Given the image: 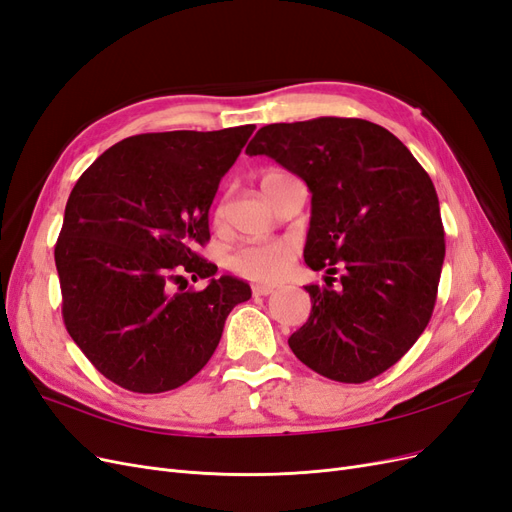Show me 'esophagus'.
I'll list each match as a JSON object with an SVG mask.
<instances>
[{
	"label": "esophagus",
	"instance_id": "34e87169",
	"mask_svg": "<svg viewBox=\"0 0 512 512\" xmlns=\"http://www.w3.org/2000/svg\"><path fill=\"white\" fill-rule=\"evenodd\" d=\"M271 292H273V286H252L254 297H269Z\"/></svg>",
	"mask_w": 512,
	"mask_h": 512
}]
</instances>
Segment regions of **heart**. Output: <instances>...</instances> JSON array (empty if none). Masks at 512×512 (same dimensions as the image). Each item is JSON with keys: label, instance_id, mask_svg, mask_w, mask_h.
Returning <instances> with one entry per match:
<instances>
[{"label": "heart", "instance_id": "b5f03b06", "mask_svg": "<svg viewBox=\"0 0 512 512\" xmlns=\"http://www.w3.org/2000/svg\"><path fill=\"white\" fill-rule=\"evenodd\" d=\"M288 173L284 170H265L260 177V185L265 194L269 192L275 181H280ZM226 213V198H220L213 207V222L220 224ZM294 256H297V245L292 241H275V243H247L239 250L232 252L228 267L230 271L243 277L247 282L256 284H273L288 273Z\"/></svg>", "mask_w": 512, "mask_h": 512}]
</instances>
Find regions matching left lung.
<instances>
[{
  "label": "left lung",
  "mask_w": 512,
  "mask_h": 512,
  "mask_svg": "<svg viewBox=\"0 0 512 512\" xmlns=\"http://www.w3.org/2000/svg\"><path fill=\"white\" fill-rule=\"evenodd\" d=\"M245 153L273 158L312 192L305 262L329 277L324 288L305 286L312 314L288 346L335 382L384 374L438 299L446 241L427 170L395 134L354 117L271 123Z\"/></svg>",
  "instance_id": "1"
}]
</instances>
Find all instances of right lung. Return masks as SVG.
<instances>
[{"instance_id":"obj_1","label":"right lung","mask_w":512,"mask_h":512,"mask_svg":"<svg viewBox=\"0 0 512 512\" xmlns=\"http://www.w3.org/2000/svg\"><path fill=\"white\" fill-rule=\"evenodd\" d=\"M256 126L147 132L91 164L70 192L55 243L61 316L104 378L156 395L192 380L220 344L226 316L252 290L196 250L209 207ZM212 277L209 287L187 288Z\"/></svg>"}]
</instances>
